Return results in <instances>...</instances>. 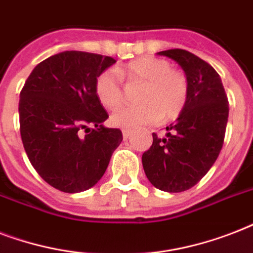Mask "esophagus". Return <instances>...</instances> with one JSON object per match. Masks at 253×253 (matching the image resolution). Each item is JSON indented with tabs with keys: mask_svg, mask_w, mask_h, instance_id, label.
<instances>
[{
	"mask_svg": "<svg viewBox=\"0 0 253 253\" xmlns=\"http://www.w3.org/2000/svg\"><path fill=\"white\" fill-rule=\"evenodd\" d=\"M122 134H123V139H125V140H127V139L130 138L131 130H127V128H125V130H122Z\"/></svg>",
	"mask_w": 253,
	"mask_h": 253,
	"instance_id": "obj_1",
	"label": "esophagus"
}]
</instances>
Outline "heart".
<instances>
[{"label":"heart","mask_w":253,"mask_h":253,"mask_svg":"<svg viewBox=\"0 0 253 253\" xmlns=\"http://www.w3.org/2000/svg\"><path fill=\"white\" fill-rule=\"evenodd\" d=\"M130 83H140L138 105L119 107L110 117L122 128L152 123L162 118L170 121L184 110L189 95L188 79L172 69L170 63L154 56H142L119 69ZM95 94L106 109H115L123 101L122 80L114 69H106L95 80Z\"/></svg>","instance_id":"obj_1"}]
</instances>
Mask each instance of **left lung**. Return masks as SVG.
<instances>
[{"instance_id": "1", "label": "left lung", "mask_w": 253, "mask_h": 253, "mask_svg": "<svg viewBox=\"0 0 253 253\" xmlns=\"http://www.w3.org/2000/svg\"><path fill=\"white\" fill-rule=\"evenodd\" d=\"M180 65L188 79L189 95L176 122L164 138L142 156L147 178L163 192L188 190L209 172L223 146L228 99L219 75L206 61L185 49L158 52Z\"/></svg>"}]
</instances>
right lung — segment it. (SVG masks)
<instances>
[{"label":"right lung","mask_w":253,"mask_h":253,"mask_svg":"<svg viewBox=\"0 0 253 253\" xmlns=\"http://www.w3.org/2000/svg\"><path fill=\"white\" fill-rule=\"evenodd\" d=\"M114 63L110 56L64 51L39 63L23 85L22 143L31 166L57 190L94 186L122 142V131L102 125L109 115L95 94L97 77Z\"/></svg>","instance_id":"obj_1"}]
</instances>
